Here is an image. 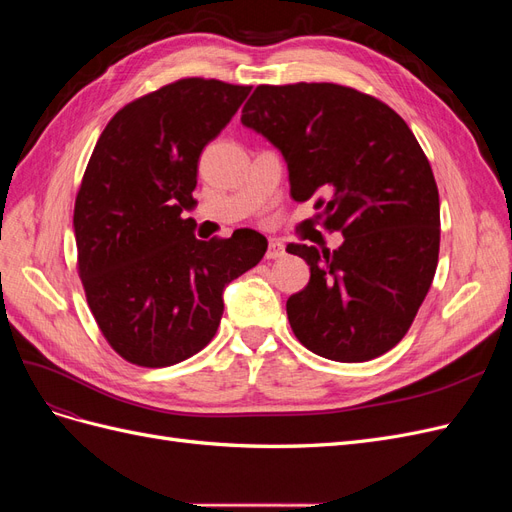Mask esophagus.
Segmentation results:
<instances>
[{
    "instance_id": "obj_1",
    "label": "esophagus",
    "mask_w": 512,
    "mask_h": 512,
    "mask_svg": "<svg viewBox=\"0 0 512 512\" xmlns=\"http://www.w3.org/2000/svg\"><path fill=\"white\" fill-rule=\"evenodd\" d=\"M282 256H286V245L280 243V241H269L267 258H269V260H275V258H282Z\"/></svg>"
}]
</instances>
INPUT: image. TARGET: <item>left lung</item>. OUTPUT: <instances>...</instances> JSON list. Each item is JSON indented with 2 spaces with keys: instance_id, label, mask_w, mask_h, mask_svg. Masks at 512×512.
<instances>
[{
  "instance_id": "obj_1",
  "label": "left lung",
  "mask_w": 512,
  "mask_h": 512,
  "mask_svg": "<svg viewBox=\"0 0 512 512\" xmlns=\"http://www.w3.org/2000/svg\"><path fill=\"white\" fill-rule=\"evenodd\" d=\"M243 126L282 151L290 196L344 235L337 250L290 243L309 265L286 301L299 342L363 363L408 333L438 267L440 198L416 136L389 104L335 83L258 85Z\"/></svg>"
}]
</instances>
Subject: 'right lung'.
<instances>
[{"label":"right lung","mask_w":512,"mask_h":512,"mask_svg":"<svg viewBox=\"0 0 512 512\" xmlns=\"http://www.w3.org/2000/svg\"><path fill=\"white\" fill-rule=\"evenodd\" d=\"M250 85L181 79L106 123L74 203L76 269L102 335L128 363L168 367L203 350L224 314V288L256 267L267 239L239 228L200 241L192 196L198 158Z\"/></svg>","instance_id":"right-lung-1"}]
</instances>
